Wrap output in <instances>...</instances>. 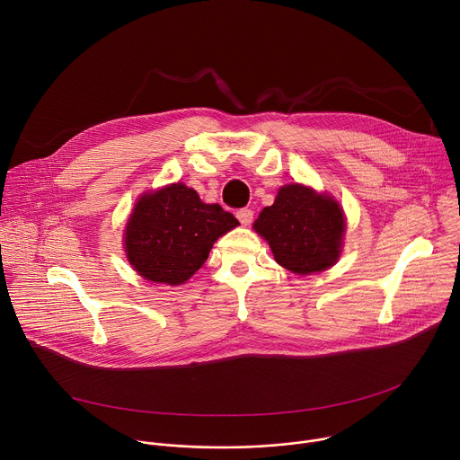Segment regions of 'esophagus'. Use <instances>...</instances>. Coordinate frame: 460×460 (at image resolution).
<instances>
[{"label":"esophagus","mask_w":460,"mask_h":460,"mask_svg":"<svg viewBox=\"0 0 460 460\" xmlns=\"http://www.w3.org/2000/svg\"><path fill=\"white\" fill-rule=\"evenodd\" d=\"M236 218L240 220V224H242V226H249V224L252 222V211H251V209H247V208L238 209V211H236Z\"/></svg>","instance_id":"34e87169"}]
</instances>
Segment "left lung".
<instances>
[{"label":"left lung","mask_w":460,"mask_h":460,"mask_svg":"<svg viewBox=\"0 0 460 460\" xmlns=\"http://www.w3.org/2000/svg\"><path fill=\"white\" fill-rule=\"evenodd\" d=\"M252 227L270 242L282 268L311 275L337 261L346 222L333 199L295 183L279 190L275 204L261 209Z\"/></svg>","instance_id":"8db88e82"}]
</instances>
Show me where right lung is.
<instances>
[{
  "instance_id": "obj_1",
  "label": "right lung",
  "mask_w": 460,
  "mask_h": 460,
  "mask_svg": "<svg viewBox=\"0 0 460 460\" xmlns=\"http://www.w3.org/2000/svg\"><path fill=\"white\" fill-rule=\"evenodd\" d=\"M236 226L218 204H204L194 189L172 183L138 200L125 229L127 258L144 279L178 286L204 266L218 236Z\"/></svg>"
}]
</instances>
